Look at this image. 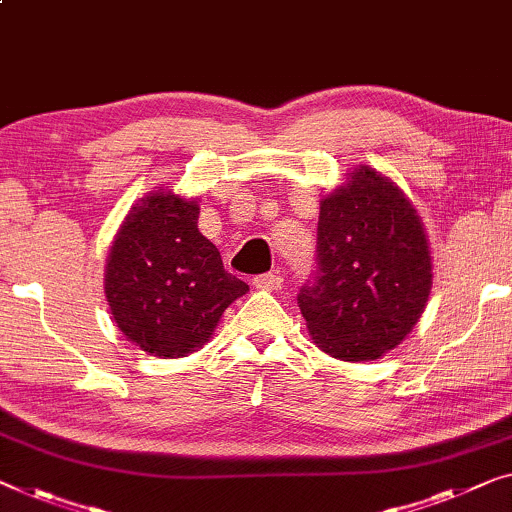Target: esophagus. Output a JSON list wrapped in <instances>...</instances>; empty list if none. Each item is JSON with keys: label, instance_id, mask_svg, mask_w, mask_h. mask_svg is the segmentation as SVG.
I'll return each mask as SVG.
<instances>
[{"label": "esophagus", "instance_id": "1", "mask_svg": "<svg viewBox=\"0 0 512 512\" xmlns=\"http://www.w3.org/2000/svg\"><path fill=\"white\" fill-rule=\"evenodd\" d=\"M281 284H284V277L279 272H268L254 277V286L261 288V291H279Z\"/></svg>", "mask_w": 512, "mask_h": 512}]
</instances>
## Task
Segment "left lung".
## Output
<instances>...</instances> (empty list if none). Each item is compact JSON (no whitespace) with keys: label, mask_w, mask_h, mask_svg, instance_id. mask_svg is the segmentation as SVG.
Wrapping results in <instances>:
<instances>
[{"label":"left lung","mask_w":512,"mask_h":512,"mask_svg":"<svg viewBox=\"0 0 512 512\" xmlns=\"http://www.w3.org/2000/svg\"><path fill=\"white\" fill-rule=\"evenodd\" d=\"M432 249L409 196L365 164L321 198L318 277L298 295L330 358L379 360L411 335L432 293Z\"/></svg>","instance_id":"obj_1"}]
</instances>
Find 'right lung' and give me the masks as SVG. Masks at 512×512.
Here are the masks:
<instances>
[{
    "mask_svg": "<svg viewBox=\"0 0 512 512\" xmlns=\"http://www.w3.org/2000/svg\"><path fill=\"white\" fill-rule=\"evenodd\" d=\"M198 212V198L157 187L131 205L110 244L103 279L110 314L154 358L201 351L228 305L249 291L198 231Z\"/></svg>",
    "mask_w": 512,
    "mask_h": 512,
    "instance_id": "right-lung-1",
    "label": "right lung"
}]
</instances>
